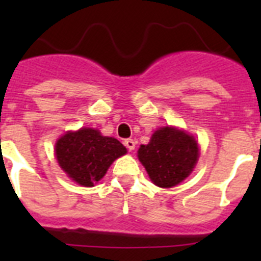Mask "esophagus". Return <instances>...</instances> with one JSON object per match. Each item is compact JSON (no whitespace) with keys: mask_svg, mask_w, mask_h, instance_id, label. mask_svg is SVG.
<instances>
[{"mask_svg":"<svg viewBox=\"0 0 261 261\" xmlns=\"http://www.w3.org/2000/svg\"><path fill=\"white\" fill-rule=\"evenodd\" d=\"M124 145H125V147H126V149H128L129 151L135 150L136 142L133 141L132 138H126V140H124Z\"/></svg>","mask_w":261,"mask_h":261,"instance_id":"obj_1","label":"esophagus"}]
</instances>
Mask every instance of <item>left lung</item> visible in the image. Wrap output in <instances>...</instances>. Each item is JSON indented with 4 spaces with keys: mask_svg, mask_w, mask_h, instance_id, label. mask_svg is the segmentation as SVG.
Listing matches in <instances>:
<instances>
[{
    "mask_svg": "<svg viewBox=\"0 0 261 261\" xmlns=\"http://www.w3.org/2000/svg\"><path fill=\"white\" fill-rule=\"evenodd\" d=\"M137 154L151 181L171 188L190 176L200 150L193 136L174 126H163L154 132L149 144L140 146Z\"/></svg>",
    "mask_w": 261,
    "mask_h": 261,
    "instance_id": "obj_1",
    "label": "left lung"
}]
</instances>
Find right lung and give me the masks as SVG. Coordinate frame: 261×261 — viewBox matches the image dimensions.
<instances>
[{
	"mask_svg": "<svg viewBox=\"0 0 261 261\" xmlns=\"http://www.w3.org/2000/svg\"><path fill=\"white\" fill-rule=\"evenodd\" d=\"M125 153V146L116 138L102 136L94 128L66 132L55 146L60 167L71 180L84 187L98 183L115 159Z\"/></svg>",
	"mask_w": 261,
	"mask_h": 261,
	"instance_id": "1",
	"label": "right lung"
}]
</instances>
